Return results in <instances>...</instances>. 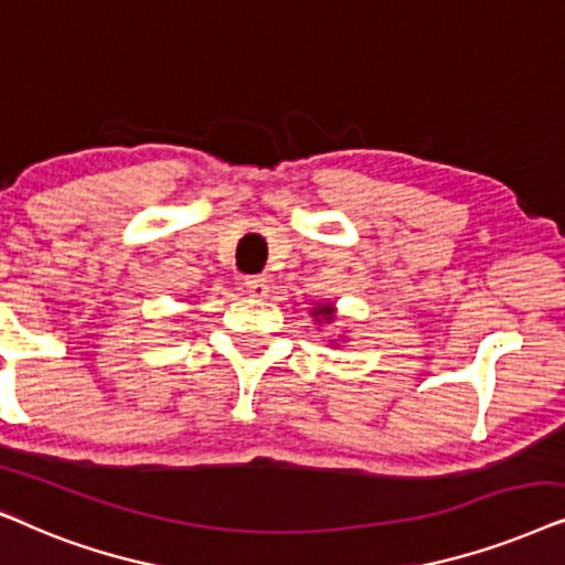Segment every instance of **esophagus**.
Listing matches in <instances>:
<instances>
[{"mask_svg": "<svg viewBox=\"0 0 565 565\" xmlns=\"http://www.w3.org/2000/svg\"><path fill=\"white\" fill-rule=\"evenodd\" d=\"M268 289H270L268 278H263V276H247L245 278V291L250 297H255V299L268 297Z\"/></svg>", "mask_w": 565, "mask_h": 565, "instance_id": "1", "label": "esophagus"}]
</instances>
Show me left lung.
Here are the masks:
<instances>
[{
    "instance_id": "left-lung-1",
    "label": "left lung",
    "mask_w": 565,
    "mask_h": 565,
    "mask_svg": "<svg viewBox=\"0 0 565 565\" xmlns=\"http://www.w3.org/2000/svg\"><path fill=\"white\" fill-rule=\"evenodd\" d=\"M310 318L315 320V326H322V322H326V326H333V322L338 320L335 305H333V302H318V305H312V307H310ZM341 341H343V335L330 338V345H341Z\"/></svg>"
}]
</instances>
